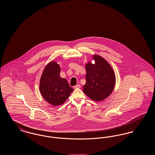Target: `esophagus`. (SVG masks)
<instances>
[{"label":"esophagus","mask_w":155,"mask_h":155,"mask_svg":"<svg viewBox=\"0 0 155 155\" xmlns=\"http://www.w3.org/2000/svg\"><path fill=\"white\" fill-rule=\"evenodd\" d=\"M81 88V85L80 84H78V85H76L74 87V88Z\"/></svg>","instance_id":"obj_1"}]
</instances>
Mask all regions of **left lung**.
Returning <instances> with one entry per match:
<instances>
[{"instance_id": "8db88e82", "label": "left lung", "mask_w": 155, "mask_h": 155, "mask_svg": "<svg viewBox=\"0 0 155 155\" xmlns=\"http://www.w3.org/2000/svg\"><path fill=\"white\" fill-rule=\"evenodd\" d=\"M95 63L86 64V84L83 87L84 93L92 100L103 101L112 93L116 82L115 73L110 64L102 57L93 56Z\"/></svg>"}]
</instances>
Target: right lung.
I'll use <instances>...</instances> for the list:
<instances>
[{"instance_id":"right-lung-1","label":"right lung","mask_w":155,"mask_h":155,"mask_svg":"<svg viewBox=\"0 0 155 155\" xmlns=\"http://www.w3.org/2000/svg\"><path fill=\"white\" fill-rule=\"evenodd\" d=\"M60 67L56 61H51L41 75L39 90L45 100L54 106L63 104L73 91L65 78L60 76Z\"/></svg>"}]
</instances>
